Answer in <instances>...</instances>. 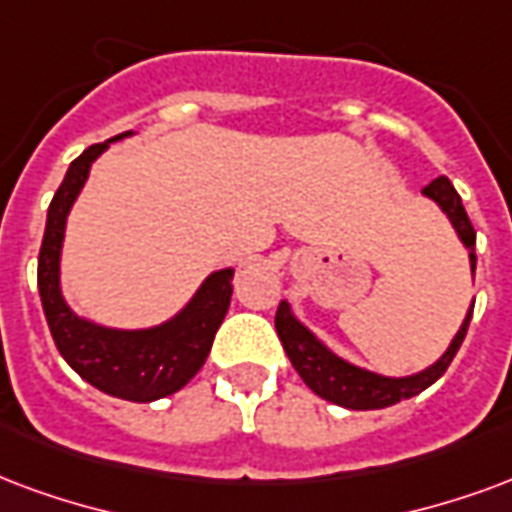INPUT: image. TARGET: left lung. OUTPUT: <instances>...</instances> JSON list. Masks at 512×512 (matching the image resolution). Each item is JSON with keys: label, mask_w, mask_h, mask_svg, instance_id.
Here are the masks:
<instances>
[{"label": "left lung", "mask_w": 512, "mask_h": 512, "mask_svg": "<svg viewBox=\"0 0 512 512\" xmlns=\"http://www.w3.org/2000/svg\"><path fill=\"white\" fill-rule=\"evenodd\" d=\"M423 195L434 200L448 214L453 227H456L458 238L469 249V263H472V271H475V263H478V257H475V227L469 222L456 187L450 184L448 176H439V179L431 181L429 187H423ZM469 320H472V309H469L464 325L458 328L456 339L450 342L448 352L434 366H429L426 372L401 377V380L380 377V374L366 372V369H358V366L336 358L331 350H325L323 344L314 339V333L306 331L304 325L295 320L287 304H279L274 323L295 372L301 374V380L317 396H323L325 401H333L339 407H347V410H382V407H391L396 401H404L415 396V393L426 391L429 385H434L442 374L448 372L450 361L456 358L458 347L467 336Z\"/></svg>", "instance_id": "1"}]
</instances>
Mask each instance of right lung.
Instances as JSON below:
<instances>
[{"label":"right lung","instance_id":"obj_1","mask_svg":"<svg viewBox=\"0 0 512 512\" xmlns=\"http://www.w3.org/2000/svg\"><path fill=\"white\" fill-rule=\"evenodd\" d=\"M111 140L94 143L83 151L78 160H73L67 176L56 189L48 206V222H45L40 260H37V287L56 350L62 352L64 361L83 380L116 399L154 401L181 391L206 363L214 336L230 306L233 271L225 268L208 276L198 295L176 320L149 331H111L86 323L70 312V306L64 304L59 293V252H62L64 222L83 181L89 176L92 162L108 149Z\"/></svg>","mask_w":512,"mask_h":512}]
</instances>
